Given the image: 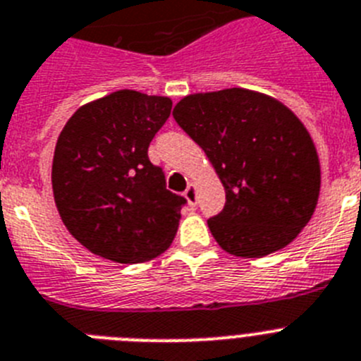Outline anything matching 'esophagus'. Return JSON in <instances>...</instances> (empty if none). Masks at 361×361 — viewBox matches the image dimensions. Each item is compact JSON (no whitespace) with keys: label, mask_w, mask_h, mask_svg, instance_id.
Wrapping results in <instances>:
<instances>
[{"label":"esophagus","mask_w":361,"mask_h":361,"mask_svg":"<svg viewBox=\"0 0 361 361\" xmlns=\"http://www.w3.org/2000/svg\"><path fill=\"white\" fill-rule=\"evenodd\" d=\"M183 196H185V200L189 202L190 207H196V203H198V196H196V185L189 183V187L185 189Z\"/></svg>","instance_id":"34e87169"}]
</instances>
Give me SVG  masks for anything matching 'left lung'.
<instances>
[{
    "mask_svg": "<svg viewBox=\"0 0 361 361\" xmlns=\"http://www.w3.org/2000/svg\"><path fill=\"white\" fill-rule=\"evenodd\" d=\"M172 116L224 183V211L207 221L218 245L240 258L289 245L314 214L322 183L314 142L298 116L240 87L185 96Z\"/></svg>",
    "mask_w": 361,
    "mask_h": 361,
    "instance_id": "left-lung-1",
    "label": "left lung"
}]
</instances>
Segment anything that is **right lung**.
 Here are the masks:
<instances>
[{
  "label": "right lung",
  "mask_w": 361,
  "mask_h": 361,
  "mask_svg": "<svg viewBox=\"0 0 361 361\" xmlns=\"http://www.w3.org/2000/svg\"><path fill=\"white\" fill-rule=\"evenodd\" d=\"M171 109V98L125 89L80 106L65 123L52 159L54 202L92 255L149 262L176 236L187 200L167 190L147 154Z\"/></svg>",
  "instance_id": "add662e5"
}]
</instances>
